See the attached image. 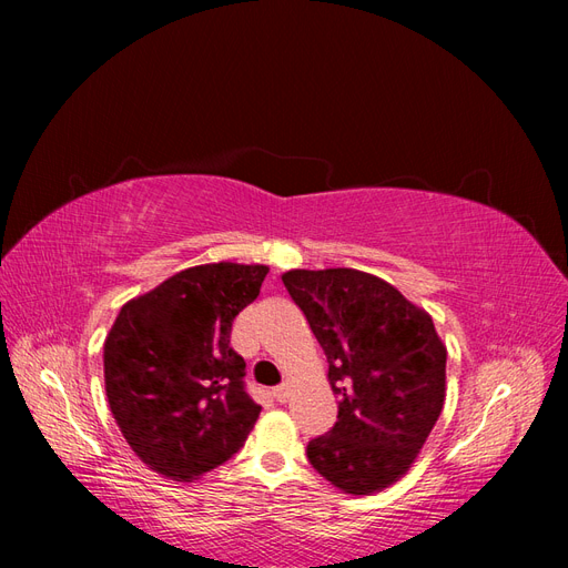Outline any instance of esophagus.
I'll use <instances>...</instances> for the list:
<instances>
[{"mask_svg":"<svg viewBox=\"0 0 568 568\" xmlns=\"http://www.w3.org/2000/svg\"><path fill=\"white\" fill-rule=\"evenodd\" d=\"M272 398L277 403H286L288 400V384H282L277 388H272Z\"/></svg>","mask_w":568,"mask_h":568,"instance_id":"1","label":"esophagus"}]
</instances>
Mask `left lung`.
Segmentation results:
<instances>
[{
	"mask_svg": "<svg viewBox=\"0 0 568 568\" xmlns=\"http://www.w3.org/2000/svg\"><path fill=\"white\" fill-rule=\"evenodd\" d=\"M329 363L336 424L307 443V459L343 493L395 484L417 459L445 400V351L432 315L398 288L351 267L288 270Z\"/></svg>",
	"mask_w": 568,
	"mask_h": 568,
	"instance_id": "obj_1",
	"label": "left lung"
}]
</instances>
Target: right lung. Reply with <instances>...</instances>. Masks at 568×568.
I'll use <instances>...</instances> for the list:
<instances>
[{
	"instance_id": "add662e5",
	"label": "right lung",
	"mask_w": 568,
	"mask_h": 568,
	"mask_svg": "<svg viewBox=\"0 0 568 568\" xmlns=\"http://www.w3.org/2000/svg\"><path fill=\"white\" fill-rule=\"evenodd\" d=\"M267 272L196 265L120 307L104 343L106 398L149 469L194 480L244 448L261 405L246 393L230 334Z\"/></svg>"
}]
</instances>
